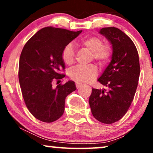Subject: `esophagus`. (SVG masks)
Masks as SVG:
<instances>
[{"instance_id":"34e87169","label":"esophagus","mask_w":153,"mask_h":153,"mask_svg":"<svg viewBox=\"0 0 153 153\" xmlns=\"http://www.w3.org/2000/svg\"><path fill=\"white\" fill-rule=\"evenodd\" d=\"M82 84H81V83H78V82H77V83H76V88L77 89H78V88H80L81 87V86H82Z\"/></svg>"}]
</instances>
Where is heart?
Returning a JSON list of instances; mask_svg holds the SVG:
<instances>
[{
    "instance_id": "obj_1",
    "label": "heart",
    "mask_w": 153,
    "mask_h": 153,
    "mask_svg": "<svg viewBox=\"0 0 153 153\" xmlns=\"http://www.w3.org/2000/svg\"><path fill=\"white\" fill-rule=\"evenodd\" d=\"M102 38L97 36H89L81 39L78 44L81 47L92 52V59L101 65H104L110 60L112 49L110 45H104ZM62 58L68 65H70L75 60V52L71 44L66 45L62 51ZM97 70L95 65L76 66L70 70V76L72 80L81 83H88L95 78Z\"/></svg>"
}]
</instances>
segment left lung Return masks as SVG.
I'll list each match as a JSON object with an SVG mask.
<instances>
[{
  "instance_id": "1",
  "label": "left lung",
  "mask_w": 153,
  "mask_h": 153,
  "mask_svg": "<svg viewBox=\"0 0 153 153\" xmlns=\"http://www.w3.org/2000/svg\"><path fill=\"white\" fill-rule=\"evenodd\" d=\"M100 33L113 49L111 60L97 80L107 91L92 88L89 104L95 118L112 124L125 116L133 101L140 74L139 58L132 40L120 29L103 28Z\"/></svg>"
}]
</instances>
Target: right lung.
<instances>
[{
  "label": "right lung",
  "instance_id": "add662e5",
  "mask_svg": "<svg viewBox=\"0 0 153 153\" xmlns=\"http://www.w3.org/2000/svg\"><path fill=\"white\" fill-rule=\"evenodd\" d=\"M81 32L45 27L37 31L23 48L19 80L27 108L39 120L51 123L60 118L64 113L66 97L76 90L72 81L58 85L56 88L52 83L65 76L60 73L65 66L62 51Z\"/></svg>",
  "mask_w": 153,
  "mask_h": 153
}]
</instances>
